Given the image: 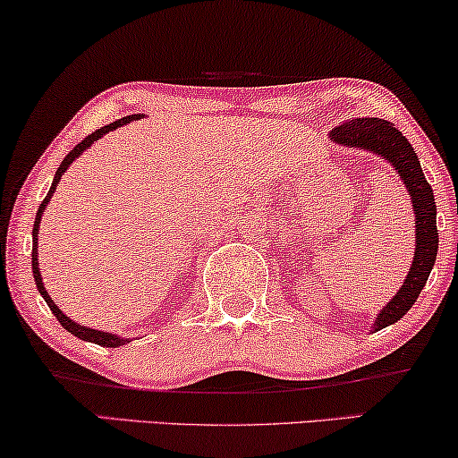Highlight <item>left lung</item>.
I'll use <instances>...</instances> for the list:
<instances>
[{"label":"left lung","mask_w":458,"mask_h":458,"mask_svg":"<svg viewBox=\"0 0 458 458\" xmlns=\"http://www.w3.org/2000/svg\"><path fill=\"white\" fill-rule=\"evenodd\" d=\"M332 140L338 145L360 147V149L378 153V156L394 164L397 174L411 193L414 208V225H417V250L408 277L403 280L400 293L387 302V307L378 313L372 328L381 330L394 324L408 309L417 302L420 290L425 288L427 277L433 269L437 257V225H436V199L433 189L423 174L417 153L400 130L387 120L378 117H360L332 130Z\"/></svg>","instance_id":"obj_1"}]
</instances>
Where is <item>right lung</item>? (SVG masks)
<instances>
[{"mask_svg": "<svg viewBox=\"0 0 458 458\" xmlns=\"http://www.w3.org/2000/svg\"><path fill=\"white\" fill-rule=\"evenodd\" d=\"M132 120H139V115H128V117H122V120H117V122H113V123H106V126H103L100 130H97V132H92V134H88L84 140L80 142V145H75L73 149L69 151V156L63 159V164H61V168L56 170V174H55V181H52V187H50V191H47V195L44 198V201H41L39 204V208H38V216H35V225H33V252H31V265H33V277H35V286H38V290H39V294L44 296L46 299V302H47V307H50V311L55 313L56 316V319L58 322H61V326L63 328H67L71 335H75L77 338H81V341H90V343H97V345H100V347H120V345H126V338H122V336H115V335H109V332H100V330H92V328H88V326H80V324H75L73 319H69L67 316H64V313L61 311V309H58L55 302H52V299H50V294L46 293V288H44V282H41V276H39V267H38V231H39V221H41V215H44V210H46V204L47 201H50V198H52V193H55V189H56V185H58V181H61V176H63V172L69 168L71 164L75 162V157L80 156V153H84L88 147L92 145L94 140H98L100 136L103 134H106L109 132V130H115V128H120V126H123V123H130Z\"/></svg>", "mask_w": 458, "mask_h": 458, "instance_id": "add662e5", "label": "right lung"}]
</instances>
